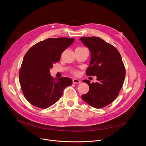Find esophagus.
I'll return each instance as SVG.
<instances>
[{"instance_id":"obj_1","label":"esophagus","mask_w":146,"mask_h":146,"mask_svg":"<svg viewBox=\"0 0 146 146\" xmlns=\"http://www.w3.org/2000/svg\"><path fill=\"white\" fill-rule=\"evenodd\" d=\"M73 83L74 84H78V83H80V80L79 79H74L73 80Z\"/></svg>"}]
</instances>
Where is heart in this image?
I'll list each match as a JSON object with an SVG mask.
<instances>
[{
	"label": "heart",
	"instance_id": "1",
	"mask_svg": "<svg viewBox=\"0 0 146 146\" xmlns=\"http://www.w3.org/2000/svg\"><path fill=\"white\" fill-rule=\"evenodd\" d=\"M73 74L75 76H78L79 74V72L77 70H73Z\"/></svg>",
	"mask_w": 146,
	"mask_h": 146
}]
</instances>
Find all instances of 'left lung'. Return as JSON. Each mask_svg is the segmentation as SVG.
<instances>
[{
	"label": "left lung",
	"mask_w": 146,
	"mask_h": 146,
	"mask_svg": "<svg viewBox=\"0 0 146 146\" xmlns=\"http://www.w3.org/2000/svg\"><path fill=\"white\" fill-rule=\"evenodd\" d=\"M80 40L91 53L86 74L97 77L96 83L83 80L89 85V90L82 98L91 106L102 108L111 104L119 95L125 77L124 64L118 50L101 38L81 37Z\"/></svg>",
	"instance_id": "obj_1"
}]
</instances>
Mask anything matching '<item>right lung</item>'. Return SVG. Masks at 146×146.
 Masks as SVG:
<instances>
[{"instance_id": "right-lung-1", "label": "right lung", "mask_w": 146, "mask_h": 146, "mask_svg": "<svg viewBox=\"0 0 146 146\" xmlns=\"http://www.w3.org/2000/svg\"><path fill=\"white\" fill-rule=\"evenodd\" d=\"M74 38H50L36 43L27 52L19 70V79L27 100L38 108L45 109L55 104L64 89L72 84L70 78L54 79L50 69L59 61L62 52Z\"/></svg>"}]
</instances>
